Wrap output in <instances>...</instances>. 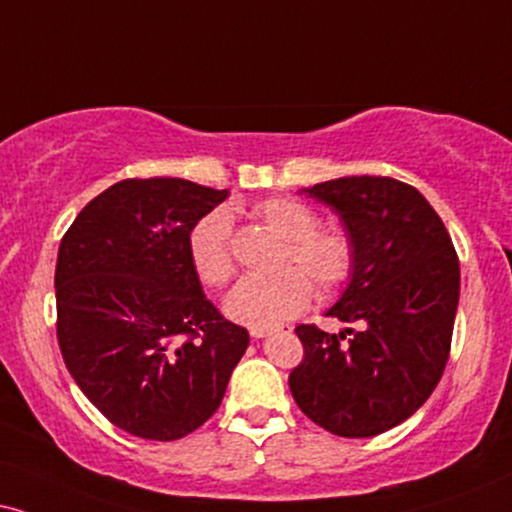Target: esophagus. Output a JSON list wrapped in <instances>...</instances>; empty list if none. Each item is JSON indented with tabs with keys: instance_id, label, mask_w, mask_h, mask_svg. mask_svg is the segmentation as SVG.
<instances>
[{
	"instance_id": "obj_1",
	"label": "esophagus",
	"mask_w": 512,
	"mask_h": 512,
	"mask_svg": "<svg viewBox=\"0 0 512 512\" xmlns=\"http://www.w3.org/2000/svg\"><path fill=\"white\" fill-rule=\"evenodd\" d=\"M278 328H250V335L255 340H262V338H267V335H271V333H276Z\"/></svg>"
}]
</instances>
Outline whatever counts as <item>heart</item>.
I'll return each mask as SVG.
<instances>
[{"label": "heart", "mask_w": 512, "mask_h": 512, "mask_svg": "<svg viewBox=\"0 0 512 512\" xmlns=\"http://www.w3.org/2000/svg\"><path fill=\"white\" fill-rule=\"evenodd\" d=\"M255 217L286 241L281 262L300 264L316 278L321 293H331L347 281L354 267L352 241L340 229H314L316 215L300 200L267 198L255 205ZM189 252L200 281L224 286L234 274L229 212L215 210L200 219L189 236ZM303 272L286 267L269 276H245L226 295V316L250 328H271L288 321L314 295L312 278Z\"/></svg>", "instance_id": "b5f03b06"}]
</instances>
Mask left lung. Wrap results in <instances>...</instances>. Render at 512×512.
Returning a JSON list of instances; mask_svg holds the SVG:
<instances>
[{
    "label": "left lung",
    "mask_w": 512,
    "mask_h": 512,
    "mask_svg": "<svg viewBox=\"0 0 512 512\" xmlns=\"http://www.w3.org/2000/svg\"><path fill=\"white\" fill-rule=\"evenodd\" d=\"M297 193L345 226L354 267L326 316L361 328L331 335L297 326L304 359L290 373V392L333 435H380L413 416L444 373L461 290L454 243L423 193L404 181L364 174Z\"/></svg>",
    "instance_id": "8db88e82"
}]
</instances>
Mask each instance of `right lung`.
Instances as JSON below:
<instances>
[{"instance_id":"obj_1","label":"right lung","mask_w":512,"mask_h":512,"mask_svg":"<svg viewBox=\"0 0 512 512\" xmlns=\"http://www.w3.org/2000/svg\"><path fill=\"white\" fill-rule=\"evenodd\" d=\"M229 198L179 177L125 179L84 205L56 260L58 345L120 430L172 442L222 404L250 335L203 293L189 236Z\"/></svg>"}]
</instances>
